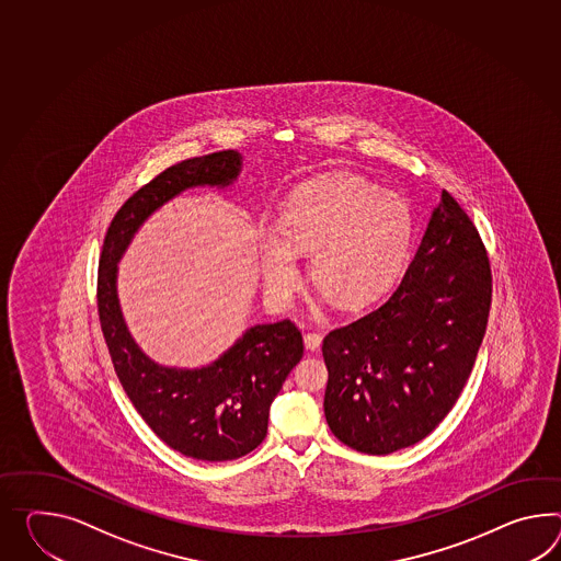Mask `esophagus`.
Masks as SVG:
<instances>
[{"label": "esophagus", "instance_id": "obj_1", "mask_svg": "<svg viewBox=\"0 0 561 561\" xmlns=\"http://www.w3.org/2000/svg\"><path fill=\"white\" fill-rule=\"evenodd\" d=\"M304 344L308 351H318L322 344V336L318 332H308V334H304Z\"/></svg>", "mask_w": 561, "mask_h": 561}]
</instances>
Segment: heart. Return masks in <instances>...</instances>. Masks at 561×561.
<instances>
[{
    "label": "heart",
    "mask_w": 561,
    "mask_h": 561,
    "mask_svg": "<svg viewBox=\"0 0 561 561\" xmlns=\"http://www.w3.org/2000/svg\"><path fill=\"white\" fill-rule=\"evenodd\" d=\"M411 210L396 192L367 180L329 174L287 198L279 229L260 234L261 277L277 306L298 286V253L312 251L310 275L342 308L373 300L396 274L411 241Z\"/></svg>",
    "instance_id": "heart-1"
}]
</instances>
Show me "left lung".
I'll return each instance as SVG.
<instances>
[{
	"instance_id": "1",
	"label": "left lung",
	"mask_w": 561,
	"mask_h": 561,
	"mask_svg": "<svg viewBox=\"0 0 561 561\" xmlns=\"http://www.w3.org/2000/svg\"><path fill=\"white\" fill-rule=\"evenodd\" d=\"M491 291L479 231L442 191L396 291L324 339V415L332 434L373 456L432 434L472 373Z\"/></svg>"
}]
</instances>
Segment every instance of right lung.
Returning <instances> with one entry per match:
<instances>
[{
    "label": "right lung",
    "mask_w": 561,
    "mask_h": 561,
    "mask_svg": "<svg viewBox=\"0 0 561 561\" xmlns=\"http://www.w3.org/2000/svg\"><path fill=\"white\" fill-rule=\"evenodd\" d=\"M241 168L243 156L234 150L168 168L117 210L99 261V318L125 393L172 450L205 462L241 458L265 439L275 396L304 355L300 330L289 320L255 324L208 365L165 367L146 355L127 329L117 265L156 210L191 188L225 191L237 182Z\"/></svg>",
    "instance_id": "add662e5"
}]
</instances>
